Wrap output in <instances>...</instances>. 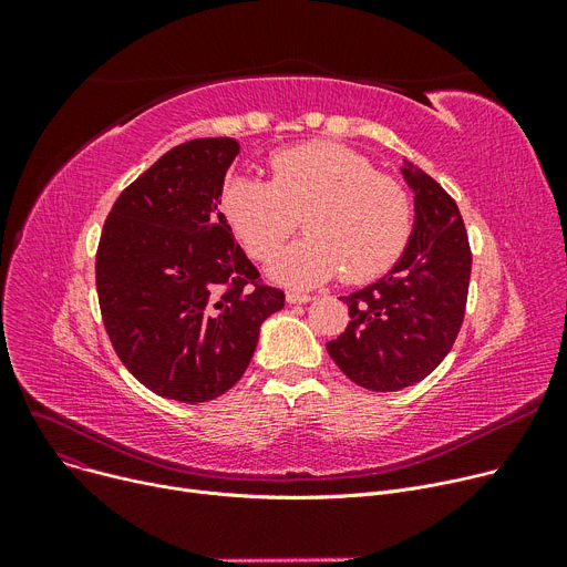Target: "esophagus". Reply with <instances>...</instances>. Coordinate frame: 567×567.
<instances>
[{
  "label": "esophagus",
  "mask_w": 567,
  "mask_h": 567,
  "mask_svg": "<svg viewBox=\"0 0 567 567\" xmlns=\"http://www.w3.org/2000/svg\"><path fill=\"white\" fill-rule=\"evenodd\" d=\"M312 296L308 293H299V291H287V303L289 306H301V303H310Z\"/></svg>",
  "instance_id": "esophagus-1"
}]
</instances>
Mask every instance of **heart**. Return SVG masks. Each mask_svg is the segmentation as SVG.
Masks as SVG:
<instances>
[{"mask_svg":"<svg viewBox=\"0 0 567 567\" xmlns=\"http://www.w3.org/2000/svg\"><path fill=\"white\" fill-rule=\"evenodd\" d=\"M268 167L271 184L231 176L220 206L257 259L271 257L303 216L308 236L271 259L274 280L315 287L342 274L368 282L398 261L411 234V199L365 156L336 142H306L280 148Z\"/></svg>","mask_w":567,"mask_h":567,"instance_id":"1","label":"heart"}]
</instances>
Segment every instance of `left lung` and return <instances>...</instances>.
I'll return each mask as SVG.
<instances>
[{
  "label": "left lung",
  "instance_id": "obj_1",
  "mask_svg": "<svg viewBox=\"0 0 567 567\" xmlns=\"http://www.w3.org/2000/svg\"><path fill=\"white\" fill-rule=\"evenodd\" d=\"M413 190V227L393 268L340 299L344 333L326 344L336 365L368 391L395 393L423 381L460 333L471 278V250L455 199L430 174L402 161Z\"/></svg>",
  "mask_w": 567,
  "mask_h": 567
}]
</instances>
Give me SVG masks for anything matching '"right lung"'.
Masks as SVG:
<instances>
[{
  "instance_id": "add662e5",
  "label": "right lung",
  "mask_w": 567,
  "mask_h": 567,
  "mask_svg": "<svg viewBox=\"0 0 567 567\" xmlns=\"http://www.w3.org/2000/svg\"><path fill=\"white\" fill-rule=\"evenodd\" d=\"M231 137L174 146L118 195L96 255L105 331L128 372L161 398L216 400L248 370L261 323L285 293L220 214Z\"/></svg>"
}]
</instances>
